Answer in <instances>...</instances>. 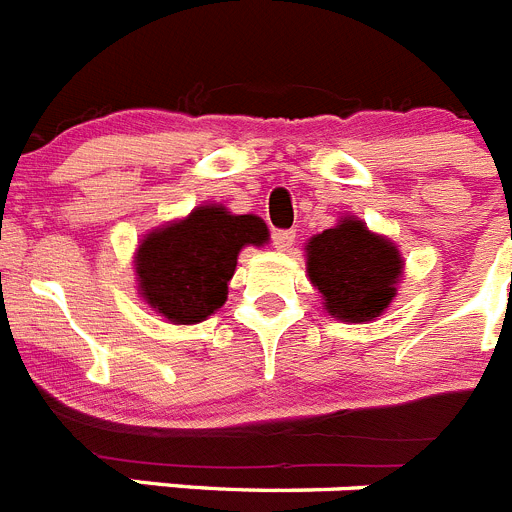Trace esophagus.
<instances>
[{
    "instance_id": "obj_1",
    "label": "esophagus",
    "mask_w": 512,
    "mask_h": 512,
    "mask_svg": "<svg viewBox=\"0 0 512 512\" xmlns=\"http://www.w3.org/2000/svg\"><path fill=\"white\" fill-rule=\"evenodd\" d=\"M271 241H274V248H277V251H289L292 243H295V230H274V233H271Z\"/></svg>"
}]
</instances>
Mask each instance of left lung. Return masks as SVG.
I'll use <instances>...</instances> for the list:
<instances>
[{
	"label": "left lung",
	"instance_id": "8db88e82",
	"mask_svg": "<svg viewBox=\"0 0 512 512\" xmlns=\"http://www.w3.org/2000/svg\"><path fill=\"white\" fill-rule=\"evenodd\" d=\"M305 251L310 282L320 289L333 318L366 323L395 300L402 277L400 251L356 217H341L336 228L312 235Z\"/></svg>",
	"mask_w": 512,
	"mask_h": 512
}]
</instances>
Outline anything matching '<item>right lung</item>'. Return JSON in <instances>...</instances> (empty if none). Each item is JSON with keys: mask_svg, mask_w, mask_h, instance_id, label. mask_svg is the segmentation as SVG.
Wrapping results in <instances>:
<instances>
[{"mask_svg": "<svg viewBox=\"0 0 512 512\" xmlns=\"http://www.w3.org/2000/svg\"><path fill=\"white\" fill-rule=\"evenodd\" d=\"M266 241L261 217L230 215L223 205L197 207L143 238L135 253L140 297L174 325L202 323L228 300L241 248Z\"/></svg>", "mask_w": 512, "mask_h": 512, "instance_id": "add662e5", "label": "right lung"}]
</instances>
